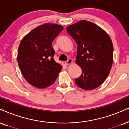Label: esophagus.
I'll return each mask as SVG.
<instances>
[{"label":"esophagus","instance_id":"1","mask_svg":"<svg viewBox=\"0 0 129 129\" xmlns=\"http://www.w3.org/2000/svg\"><path fill=\"white\" fill-rule=\"evenodd\" d=\"M72 62H73V60L72 59H71V58H69V59H68L67 61L65 62V64L66 65L71 64V63H72Z\"/></svg>","mask_w":129,"mask_h":129}]
</instances>
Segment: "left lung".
<instances>
[{
  "label": "left lung",
  "mask_w": 129,
  "mask_h": 129,
  "mask_svg": "<svg viewBox=\"0 0 129 129\" xmlns=\"http://www.w3.org/2000/svg\"><path fill=\"white\" fill-rule=\"evenodd\" d=\"M66 30L77 44L75 63L82 74L75 79L81 88L91 90L105 81L113 62V44L108 33L94 23L81 20Z\"/></svg>",
  "instance_id": "1"
}]
</instances>
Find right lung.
I'll list each match as a JSON object with an SVG mask.
<instances>
[{"instance_id":"add662e5","label":"right lung","mask_w":129,"mask_h":129,"mask_svg":"<svg viewBox=\"0 0 129 129\" xmlns=\"http://www.w3.org/2000/svg\"><path fill=\"white\" fill-rule=\"evenodd\" d=\"M63 30L61 25L45 23L33 29L21 41L17 61L23 77L33 86H50L61 71V65L53 58L52 42Z\"/></svg>"}]
</instances>
